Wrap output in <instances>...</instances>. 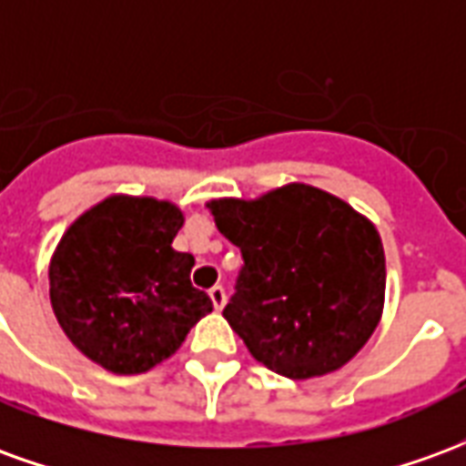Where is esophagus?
Returning a JSON list of instances; mask_svg holds the SVG:
<instances>
[{
	"instance_id": "esophagus-1",
	"label": "esophagus",
	"mask_w": 466,
	"mask_h": 466,
	"mask_svg": "<svg viewBox=\"0 0 466 466\" xmlns=\"http://www.w3.org/2000/svg\"><path fill=\"white\" fill-rule=\"evenodd\" d=\"M209 297H212L214 309H222L224 304H227V292H224L222 284H217V287H212V289H209Z\"/></svg>"
}]
</instances>
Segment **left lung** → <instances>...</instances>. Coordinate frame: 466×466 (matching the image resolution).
<instances>
[{"instance_id":"obj_1","label":"left lung","mask_w":466,"mask_h":466,"mask_svg":"<svg viewBox=\"0 0 466 466\" xmlns=\"http://www.w3.org/2000/svg\"><path fill=\"white\" fill-rule=\"evenodd\" d=\"M207 207L242 252L222 314L254 360L289 380L344 367L384 307L387 269L374 224L309 184Z\"/></svg>"}]
</instances>
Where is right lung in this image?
<instances>
[{
	"label": "right lung",
	"mask_w": 466,
	"mask_h": 466,
	"mask_svg": "<svg viewBox=\"0 0 466 466\" xmlns=\"http://www.w3.org/2000/svg\"><path fill=\"white\" fill-rule=\"evenodd\" d=\"M182 212L152 197H109L76 219L49 264L56 322L115 374L152 370L212 312L192 287L194 257L172 249Z\"/></svg>",
	"instance_id": "obj_1"
}]
</instances>
